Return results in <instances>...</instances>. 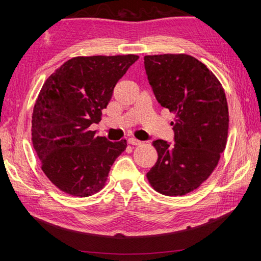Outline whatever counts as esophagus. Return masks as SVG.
<instances>
[{
	"label": "esophagus",
	"mask_w": 261,
	"mask_h": 261,
	"mask_svg": "<svg viewBox=\"0 0 261 261\" xmlns=\"http://www.w3.org/2000/svg\"><path fill=\"white\" fill-rule=\"evenodd\" d=\"M127 143L131 146H139L141 145V141H139L138 139H136V138H130V139H127Z\"/></svg>",
	"instance_id": "obj_1"
}]
</instances>
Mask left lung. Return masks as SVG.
Segmentation results:
<instances>
[{"label": "left lung", "mask_w": 261, "mask_h": 261, "mask_svg": "<svg viewBox=\"0 0 261 261\" xmlns=\"http://www.w3.org/2000/svg\"><path fill=\"white\" fill-rule=\"evenodd\" d=\"M145 68L157 101L175 114V142H152L158 160L147 178L163 195H186L208 178L225 149V93L212 71L190 55L145 56Z\"/></svg>", "instance_id": "left-lung-1"}]
</instances>
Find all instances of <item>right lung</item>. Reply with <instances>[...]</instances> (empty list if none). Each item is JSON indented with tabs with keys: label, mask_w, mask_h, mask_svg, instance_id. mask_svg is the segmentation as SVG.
I'll list each match as a JSON object with an SVG mask.
<instances>
[{
	"label": "right lung",
	"mask_w": 261,
	"mask_h": 261,
	"mask_svg": "<svg viewBox=\"0 0 261 261\" xmlns=\"http://www.w3.org/2000/svg\"><path fill=\"white\" fill-rule=\"evenodd\" d=\"M137 55L79 56L48 77L32 112V145L41 169L60 191L77 197L99 192L126 140L108 141L90 130L102 119L113 88Z\"/></svg>",
	"instance_id": "right-lung-1"
}]
</instances>
